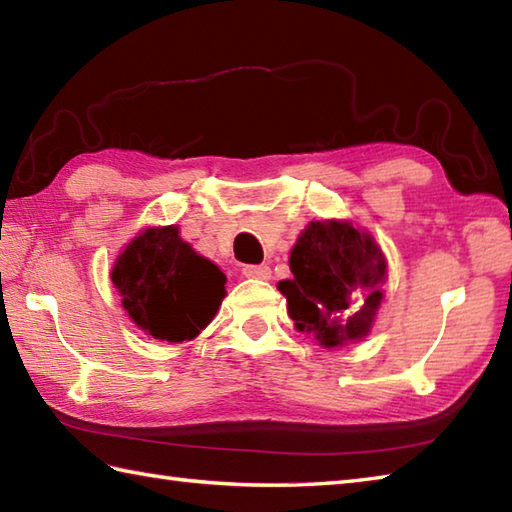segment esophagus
<instances>
[{
    "label": "esophagus",
    "mask_w": 512,
    "mask_h": 512,
    "mask_svg": "<svg viewBox=\"0 0 512 512\" xmlns=\"http://www.w3.org/2000/svg\"><path fill=\"white\" fill-rule=\"evenodd\" d=\"M242 273H244V277H248V279H268V277H270V268L264 266V264H259V266L250 264V266H244V268H242Z\"/></svg>",
    "instance_id": "obj_1"
}]
</instances>
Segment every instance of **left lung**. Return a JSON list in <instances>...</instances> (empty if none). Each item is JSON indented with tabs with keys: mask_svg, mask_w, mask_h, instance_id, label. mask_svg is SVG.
<instances>
[{
	"mask_svg": "<svg viewBox=\"0 0 512 512\" xmlns=\"http://www.w3.org/2000/svg\"><path fill=\"white\" fill-rule=\"evenodd\" d=\"M292 279L277 288L299 332L325 350L372 332L383 303L387 259L376 239L350 220L310 222L290 250Z\"/></svg>",
	"mask_w": 512,
	"mask_h": 512,
	"instance_id": "8db88e82",
	"label": "left lung"
}]
</instances>
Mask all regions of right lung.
Instances as JSON below:
<instances>
[{
    "label": "right lung",
    "instance_id": "right-lung-1",
    "mask_svg": "<svg viewBox=\"0 0 512 512\" xmlns=\"http://www.w3.org/2000/svg\"><path fill=\"white\" fill-rule=\"evenodd\" d=\"M112 284L140 330L160 341H193L226 297V277L184 242L176 224L147 226L118 253Z\"/></svg>",
    "mask_w": 512,
    "mask_h": 512
}]
</instances>
